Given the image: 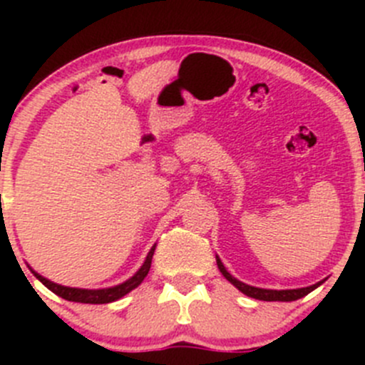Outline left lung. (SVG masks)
<instances>
[{
  "instance_id": "8db88e82",
  "label": "left lung",
  "mask_w": 365,
  "mask_h": 365,
  "mask_svg": "<svg viewBox=\"0 0 365 365\" xmlns=\"http://www.w3.org/2000/svg\"><path fill=\"white\" fill-rule=\"evenodd\" d=\"M217 267H219V270L222 272L224 277L227 279V281L231 282L233 286H237L238 289H240L244 295L251 297V298H256V300H264V302H293V300H298V298L305 297L307 293H311L312 289L318 288L322 282H318V284H312L309 286V288H298V289H281V292H277V289H263V288H254V286H249V284H244V282H240L238 279H235L233 275L230 274V272L224 268L222 261L217 257Z\"/></svg>"
}]
</instances>
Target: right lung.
Instances as JSON below:
<instances>
[{
  "instance_id": "right-lung-1",
  "label": "right lung",
  "mask_w": 365,
  "mask_h": 365,
  "mask_svg": "<svg viewBox=\"0 0 365 365\" xmlns=\"http://www.w3.org/2000/svg\"><path fill=\"white\" fill-rule=\"evenodd\" d=\"M153 252H155V245L152 247V251L148 252V256H146L145 263H143V267L139 268L138 274L134 275V277H130L128 281H125L123 284H118L114 286V288H108V289H79V288H67V286H60L56 284V282H51L49 279L42 277V275H38L36 272H33L35 274V277L38 279L40 282H42L46 288H49L51 292L56 293L58 297L65 298V300L68 302H79V304H109V302H114L118 300V298H121L123 295H127L128 292H132L134 288H138L139 284L143 282V279L148 275L150 272V267H152V257H153Z\"/></svg>"
}]
</instances>
